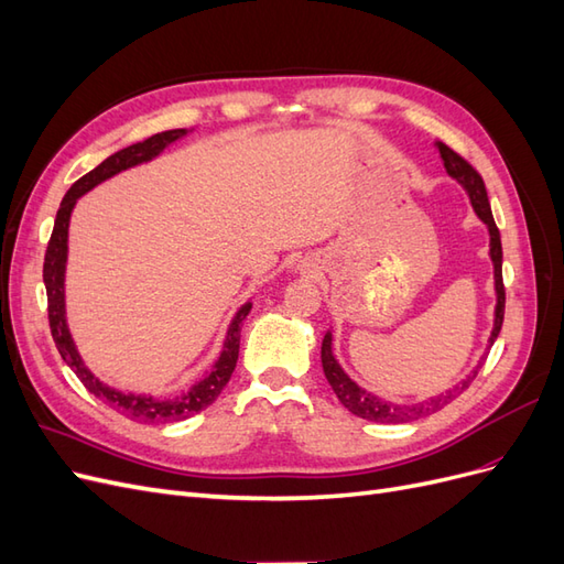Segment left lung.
Returning <instances> with one entry per match:
<instances>
[{
	"label": "left lung",
	"mask_w": 564,
	"mask_h": 564,
	"mask_svg": "<svg viewBox=\"0 0 564 564\" xmlns=\"http://www.w3.org/2000/svg\"><path fill=\"white\" fill-rule=\"evenodd\" d=\"M435 145L440 150L442 162H445L447 174L466 187V193L470 197V204H473L477 218H480L489 230V256H491V263H494V289H497L494 329H491V336H489V348H491L494 340H497V336L501 332L503 308H506V289H503V275H501V261H503L501 235H499L497 224H494L482 176L477 174L464 158L456 155V152L449 145L440 143V141ZM482 365H485V357L480 362H477V367L468 373L464 381L456 383L447 392H442V395H435L431 400H423V402H416V404H395V402H386L377 395H371V392H367L365 388L357 386L348 377V373L340 369V365L336 362V357H334V350H332V332L324 334V340H322V369H324V377H327L329 386L334 388L336 398L340 400V404L348 409L350 414L367 419V421H373V423H406V421H414V419H421V416H429V414L437 412V409L449 404L454 398H458L460 392H464L470 386V381L477 377V371H480Z\"/></svg>",
	"instance_id": "left-lung-1"
}]
</instances>
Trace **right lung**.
I'll use <instances>...</instances> for the list:
<instances>
[{
  "label": "right lung",
  "mask_w": 564,
  "mask_h": 564,
  "mask_svg": "<svg viewBox=\"0 0 564 564\" xmlns=\"http://www.w3.org/2000/svg\"><path fill=\"white\" fill-rule=\"evenodd\" d=\"M187 129H172V131H162L150 135V139L133 143L129 148H122L108 160L100 162L96 169H91L89 174H84L79 181L73 183L70 191L65 193L58 214H56V224L54 232H51V240L46 247L44 256V286H46V301H48V327L51 336L56 340V348L63 357V362L70 367L77 379L84 383L89 392H94L96 398L108 402L112 409H117L119 414H124L131 421H145V423H172V421H183L187 416H193L202 409H207L218 395L220 390L226 388L230 381L235 365H237V355H240V334H242V322L247 319L251 311V301H247L240 311L235 313L226 340H224V350H220L218 360L214 367L207 371V377L197 381L191 390L181 392L176 398H152V395H139V392H124L106 386L104 381H98L89 367L84 365L82 355L75 346L73 334L67 329V319H65V263H67V228H70V214L75 209L77 199L94 191L98 183H104L112 178L119 172H127L131 166H139L143 162L155 160L160 152H164L166 145H172L174 141L183 139Z\"/></svg>",
  "instance_id": "right-lung-1"
}]
</instances>
